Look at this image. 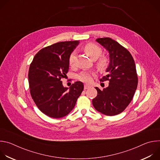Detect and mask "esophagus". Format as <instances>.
Returning <instances> with one entry per match:
<instances>
[{"label":"esophagus","mask_w":160,"mask_h":160,"mask_svg":"<svg viewBox=\"0 0 160 160\" xmlns=\"http://www.w3.org/2000/svg\"><path fill=\"white\" fill-rule=\"evenodd\" d=\"M90 87V86L89 85H88V84H85L84 85V89H88Z\"/></svg>","instance_id":"esophagus-1"}]
</instances>
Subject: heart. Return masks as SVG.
I'll return each instance as SVG.
<instances>
[{"instance_id":"b5f03b06","label":"heart","mask_w":160,"mask_h":160,"mask_svg":"<svg viewBox=\"0 0 160 160\" xmlns=\"http://www.w3.org/2000/svg\"><path fill=\"white\" fill-rule=\"evenodd\" d=\"M84 51L86 52V54L93 60L97 59L102 53L101 49L98 46V45L92 43H89L87 44L84 47ZM76 61V52L73 51L71 53V54L69 56V59H68V62H69V64L71 66H73L75 65ZM108 59L105 57H101L99 58L97 62L98 67L101 70H104L108 66ZM79 79L82 80V82L89 83L92 80V75H91L89 72H83L81 73L79 75Z\"/></svg>"}]
</instances>
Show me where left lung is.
I'll use <instances>...</instances> for the list:
<instances>
[{
    "mask_svg": "<svg viewBox=\"0 0 160 160\" xmlns=\"http://www.w3.org/2000/svg\"><path fill=\"white\" fill-rule=\"evenodd\" d=\"M108 52L109 62L106 72L108 75L100 79L109 81L103 90L95 87L98 96L92 104L99 112L108 116L118 115L131 102L138 83L136 68L131 54L117 41L111 38L96 40Z\"/></svg>",
    "mask_w": 160,
    "mask_h": 160,
    "instance_id": "8db88e82",
    "label": "left lung"
}]
</instances>
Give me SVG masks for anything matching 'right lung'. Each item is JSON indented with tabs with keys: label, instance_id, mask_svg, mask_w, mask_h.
Masks as SVG:
<instances>
[{
	"label": "right lung",
	"instance_id": "add662e5",
	"mask_svg": "<svg viewBox=\"0 0 160 160\" xmlns=\"http://www.w3.org/2000/svg\"><path fill=\"white\" fill-rule=\"evenodd\" d=\"M80 42L67 41L43 48L35 56L29 68L28 82L32 98L47 116L59 118L74 108L83 90V83L76 82L69 88L61 78L69 70V56Z\"/></svg>",
	"mask_w": 160,
	"mask_h": 160
}]
</instances>
